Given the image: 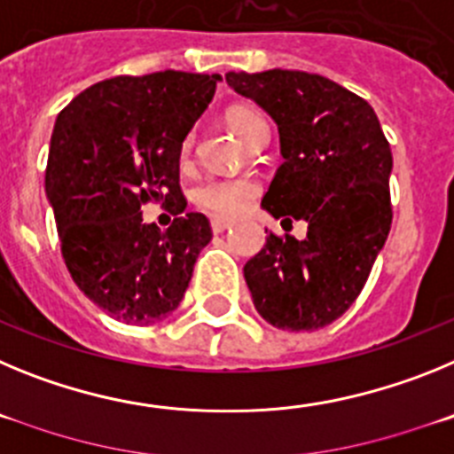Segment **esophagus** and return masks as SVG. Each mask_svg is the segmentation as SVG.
Wrapping results in <instances>:
<instances>
[{"label": "esophagus", "mask_w": 454, "mask_h": 454, "mask_svg": "<svg viewBox=\"0 0 454 454\" xmlns=\"http://www.w3.org/2000/svg\"><path fill=\"white\" fill-rule=\"evenodd\" d=\"M230 227H231L230 220H220V218L211 220V230H214V234H223V231L230 230Z\"/></svg>", "instance_id": "1"}]
</instances>
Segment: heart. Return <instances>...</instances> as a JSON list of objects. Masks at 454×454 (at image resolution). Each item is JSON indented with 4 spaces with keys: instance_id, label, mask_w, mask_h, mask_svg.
<instances>
[{
    "instance_id": "1",
    "label": "heart",
    "mask_w": 454,
    "mask_h": 454,
    "mask_svg": "<svg viewBox=\"0 0 454 454\" xmlns=\"http://www.w3.org/2000/svg\"><path fill=\"white\" fill-rule=\"evenodd\" d=\"M227 122L236 131V136L240 140H246V143H250L259 131L268 129L263 115L256 114L254 108L246 106L231 108L227 114ZM191 147L192 134H188L186 140H184V152H188ZM256 192H259V186L252 179L214 177L195 188V202L215 218H236L243 211H247V207L254 202Z\"/></svg>"
}]
</instances>
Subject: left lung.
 <instances>
[{
    "label": "left lung",
    "instance_id": "obj_1",
    "mask_svg": "<svg viewBox=\"0 0 454 454\" xmlns=\"http://www.w3.org/2000/svg\"><path fill=\"white\" fill-rule=\"evenodd\" d=\"M279 129L284 163L262 207L307 220V239L275 236L243 268L256 311L291 332H316L359 298L391 230L393 156L366 99L300 70L227 72Z\"/></svg>",
    "mask_w": 454,
    "mask_h": 454
}]
</instances>
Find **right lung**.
<instances>
[{
	"instance_id": "1",
	"label": "right lung",
	"mask_w": 454,
	"mask_h": 454,
	"mask_svg": "<svg viewBox=\"0 0 454 454\" xmlns=\"http://www.w3.org/2000/svg\"><path fill=\"white\" fill-rule=\"evenodd\" d=\"M220 74L152 72L86 88L54 124L45 192L72 279L108 316L152 325L182 302L211 240L207 215L186 214L182 143L214 99ZM170 203L168 231L139 207Z\"/></svg>"
}]
</instances>
